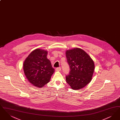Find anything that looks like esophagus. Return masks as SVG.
I'll return each instance as SVG.
<instances>
[{"mask_svg":"<svg viewBox=\"0 0 120 120\" xmlns=\"http://www.w3.org/2000/svg\"><path fill=\"white\" fill-rule=\"evenodd\" d=\"M56 70L57 71H60L61 70V68H58L56 69Z\"/></svg>","mask_w":120,"mask_h":120,"instance_id":"esophagus-1","label":"esophagus"}]
</instances>
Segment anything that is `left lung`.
<instances>
[{"mask_svg": "<svg viewBox=\"0 0 120 120\" xmlns=\"http://www.w3.org/2000/svg\"><path fill=\"white\" fill-rule=\"evenodd\" d=\"M66 56L71 69L66 76V81L71 89H81L91 81L94 62L87 53L78 48L67 50Z\"/></svg>", "mask_w": 120, "mask_h": 120, "instance_id": "1", "label": "left lung"}]
</instances>
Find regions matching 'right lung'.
Here are the masks:
<instances>
[{
    "label": "right lung",
    "instance_id": "1",
    "mask_svg": "<svg viewBox=\"0 0 120 120\" xmlns=\"http://www.w3.org/2000/svg\"><path fill=\"white\" fill-rule=\"evenodd\" d=\"M48 51L37 49L31 52L23 63L25 75L32 85L42 88L48 83L55 70L47 58Z\"/></svg>",
    "mask_w": 120,
    "mask_h": 120
}]
</instances>
